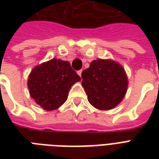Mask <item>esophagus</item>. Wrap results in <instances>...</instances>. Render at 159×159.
I'll list each match as a JSON object with an SVG mask.
<instances>
[{
    "mask_svg": "<svg viewBox=\"0 0 159 159\" xmlns=\"http://www.w3.org/2000/svg\"><path fill=\"white\" fill-rule=\"evenodd\" d=\"M82 70H79V71H77V74L79 75L80 77H82Z\"/></svg>",
    "mask_w": 159,
    "mask_h": 159,
    "instance_id": "esophagus-1",
    "label": "esophagus"
}]
</instances>
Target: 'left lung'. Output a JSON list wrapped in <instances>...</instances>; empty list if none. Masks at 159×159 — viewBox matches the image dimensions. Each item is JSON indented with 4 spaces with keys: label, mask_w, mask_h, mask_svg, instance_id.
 I'll return each instance as SVG.
<instances>
[{
    "label": "left lung",
    "mask_w": 159,
    "mask_h": 159,
    "mask_svg": "<svg viewBox=\"0 0 159 159\" xmlns=\"http://www.w3.org/2000/svg\"><path fill=\"white\" fill-rule=\"evenodd\" d=\"M82 87L90 104L102 111L118 106L125 97L128 78L120 63L111 59L93 60L82 72Z\"/></svg>",
    "instance_id": "obj_1"
}]
</instances>
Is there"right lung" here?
Wrapping results in <instances>:
<instances>
[{"label":"right lung","mask_w":159,"mask_h":159,"mask_svg":"<svg viewBox=\"0 0 159 159\" xmlns=\"http://www.w3.org/2000/svg\"><path fill=\"white\" fill-rule=\"evenodd\" d=\"M80 80L69 62L53 58L34 67L28 88L37 104L45 111H53L67 101L71 87Z\"/></svg>","instance_id":"1"}]
</instances>
